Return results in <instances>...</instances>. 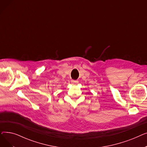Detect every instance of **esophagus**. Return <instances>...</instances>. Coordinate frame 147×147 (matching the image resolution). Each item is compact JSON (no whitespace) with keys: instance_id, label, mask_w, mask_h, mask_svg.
<instances>
[{"instance_id":"34e87169","label":"esophagus","mask_w":147,"mask_h":147,"mask_svg":"<svg viewBox=\"0 0 147 147\" xmlns=\"http://www.w3.org/2000/svg\"><path fill=\"white\" fill-rule=\"evenodd\" d=\"M79 83V82L78 80H72L71 81V84L72 85H74V86H76Z\"/></svg>"}]
</instances>
